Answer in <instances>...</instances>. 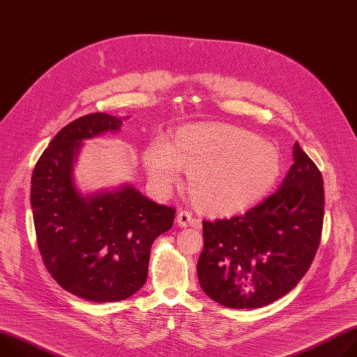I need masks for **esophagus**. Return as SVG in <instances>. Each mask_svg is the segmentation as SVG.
<instances>
[{
  "mask_svg": "<svg viewBox=\"0 0 357 357\" xmlns=\"http://www.w3.org/2000/svg\"><path fill=\"white\" fill-rule=\"evenodd\" d=\"M176 223L181 226V228H186V226H195L198 222L193 220V218L189 212L181 211L176 215Z\"/></svg>",
  "mask_w": 357,
  "mask_h": 357,
  "instance_id": "34e87169",
  "label": "esophagus"
}]
</instances>
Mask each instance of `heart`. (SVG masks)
<instances>
[{"label": "heart", "instance_id": "heart-1", "mask_svg": "<svg viewBox=\"0 0 357 357\" xmlns=\"http://www.w3.org/2000/svg\"><path fill=\"white\" fill-rule=\"evenodd\" d=\"M144 167L156 192L168 193L188 172L192 204L211 216L242 213L262 201L282 174V156L269 141L222 122L181 126L168 144L144 151Z\"/></svg>", "mask_w": 357, "mask_h": 357}]
</instances>
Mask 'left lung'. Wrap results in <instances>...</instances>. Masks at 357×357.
Segmentation results:
<instances>
[{"mask_svg": "<svg viewBox=\"0 0 357 357\" xmlns=\"http://www.w3.org/2000/svg\"><path fill=\"white\" fill-rule=\"evenodd\" d=\"M325 190L313 160L294 145V164L279 189L242 216L204 220L197 272L222 306L253 309L284 296L307 272L319 248Z\"/></svg>", "mask_w": 357, "mask_h": 357, "instance_id": "obj_1", "label": "left lung"}]
</instances>
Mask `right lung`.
<instances>
[{
  "label": "right lung",
  "instance_id": "right-lung-1",
  "mask_svg": "<svg viewBox=\"0 0 357 357\" xmlns=\"http://www.w3.org/2000/svg\"><path fill=\"white\" fill-rule=\"evenodd\" d=\"M126 116L125 119H128ZM123 118L81 116L50 142L31 178L38 248L52 278L91 302L125 301L144 286L153 241L169 231L175 209L132 185L82 193L75 165L84 141L118 132Z\"/></svg>",
  "mask_w": 357,
  "mask_h": 357
}]
</instances>
